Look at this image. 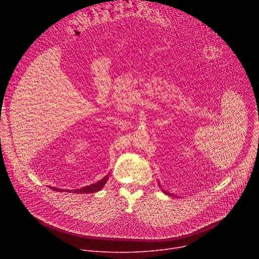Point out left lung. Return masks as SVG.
Instances as JSON below:
<instances>
[{
	"instance_id": "left-lung-1",
	"label": "left lung",
	"mask_w": 259,
	"mask_h": 259,
	"mask_svg": "<svg viewBox=\"0 0 259 259\" xmlns=\"http://www.w3.org/2000/svg\"><path fill=\"white\" fill-rule=\"evenodd\" d=\"M160 187H161V186H160ZM163 192H164V193H165V194H166V195H170V196H174V195H171V194H170V193H167V192H165V191H163Z\"/></svg>"
}]
</instances>
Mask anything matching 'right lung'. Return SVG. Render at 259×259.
Here are the masks:
<instances>
[{
	"label": "right lung",
	"instance_id": "obj_1",
	"mask_svg": "<svg viewBox=\"0 0 259 259\" xmlns=\"http://www.w3.org/2000/svg\"><path fill=\"white\" fill-rule=\"evenodd\" d=\"M108 174L106 176H104L102 179H100L99 181H97L96 183L94 184H90V186L88 187H84V188H81L79 190H68V191H65V192H75V193H80V194H93V193H96L98 191H100L103 187L104 184L106 183L107 179H108ZM53 191H56V192H63L64 190H60V189H57V188H51Z\"/></svg>",
	"mask_w": 259,
	"mask_h": 259
}]
</instances>
